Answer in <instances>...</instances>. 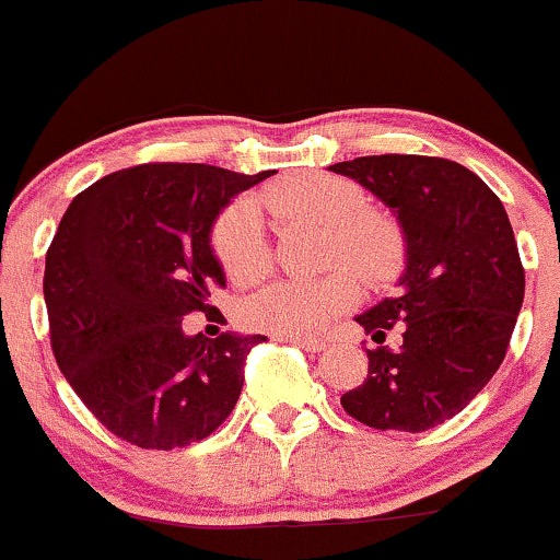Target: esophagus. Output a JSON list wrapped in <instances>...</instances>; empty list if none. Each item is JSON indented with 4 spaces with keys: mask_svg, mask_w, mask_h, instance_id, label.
Returning a JSON list of instances; mask_svg holds the SVG:
<instances>
[{
    "mask_svg": "<svg viewBox=\"0 0 560 560\" xmlns=\"http://www.w3.org/2000/svg\"><path fill=\"white\" fill-rule=\"evenodd\" d=\"M292 346L308 350V353H322L327 350V340H318V337H298V340H290Z\"/></svg>",
    "mask_w": 560,
    "mask_h": 560,
    "instance_id": "esophagus-1",
    "label": "esophagus"
}]
</instances>
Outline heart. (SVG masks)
I'll use <instances>...</instances> for the list:
<instances>
[{"label":"heart","mask_w":560,"mask_h":560,"mask_svg":"<svg viewBox=\"0 0 560 560\" xmlns=\"http://www.w3.org/2000/svg\"><path fill=\"white\" fill-rule=\"evenodd\" d=\"M257 205L287 223L329 231L331 266L346 262L366 284H385L401 268V229L388 214L366 210L364 190L348 177L305 172L262 190ZM212 249L233 284H255L266 273V238L252 201H236L220 214ZM359 281L348 270H337L316 281H276L244 300L238 318L249 329L298 340L327 329L340 313L359 303Z\"/></svg>","instance_id":"heart-1"}]
</instances>
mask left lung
Listing matches in <instances>:
<instances>
[{
  "mask_svg": "<svg viewBox=\"0 0 560 560\" xmlns=\"http://www.w3.org/2000/svg\"><path fill=\"white\" fill-rule=\"evenodd\" d=\"M329 170L377 196L404 236L398 294L355 316L374 342L390 329L404 342L366 350L370 374L340 404L370 428L422 433L468 407L505 359L524 303L508 212L450 159L385 153Z\"/></svg>",
  "mask_w": 560,
  "mask_h": 560,
  "instance_id": "8db88e82",
  "label": "left lung"
}]
</instances>
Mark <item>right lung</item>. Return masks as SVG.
<instances>
[{"label":"right lung","mask_w":560,"mask_h":560,"mask_svg":"<svg viewBox=\"0 0 560 560\" xmlns=\"http://www.w3.org/2000/svg\"><path fill=\"white\" fill-rule=\"evenodd\" d=\"M273 172L140 164L77 196L45 266L60 372L110 433L140 450H177L223 425L262 335H188L225 287L212 249L220 212Z\"/></svg>","instance_id":"add662e5"}]
</instances>
